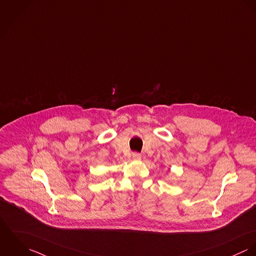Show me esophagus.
I'll return each mask as SVG.
<instances>
[{
	"label": "esophagus",
	"instance_id": "1",
	"mask_svg": "<svg viewBox=\"0 0 256 256\" xmlns=\"http://www.w3.org/2000/svg\"><path fill=\"white\" fill-rule=\"evenodd\" d=\"M132 158H134V159H140V158H142V154L138 153V152H134V153H132Z\"/></svg>",
	"mask_w": 256,
	"mask_h": 256
}]
</instances>
